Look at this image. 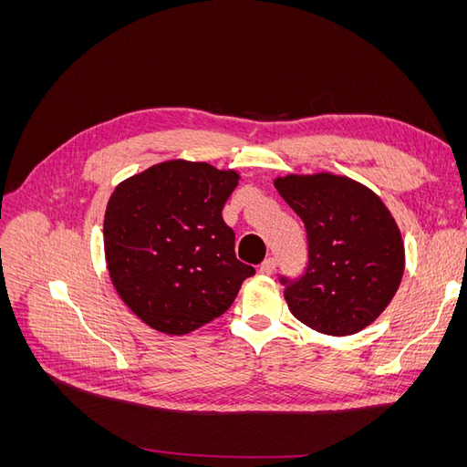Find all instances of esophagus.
<instances>
[{"mask_svg":"<svg viewBox=\"0 0 467 467\" xmlns=\"http://www.w3.org/2000/svg\"><path fill=\"white\" fill-rule=\"evenodd\" d=\"M275 268H276V259H275V257H268V259H265V261L259 265V273H261V275H273Z\"/></svg>","mask_w":467,"mask_h":467,"instance_id":"obj_1","label":"esophagus"}]
</instances>
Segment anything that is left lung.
<instances>
[{
	"instance_id": "1",
	"label": "left lung",
	"mask_w": 467,
	"mask_h": 467,
	"mask_svg": "<svg viewBox=\"0 0 467 467\" xmlns=\"http://www.w3.org/2000/svg\"><path fill=\"white\" fill-rule=\"evenodd\" d=\"M275 187L306 225L307 263L302 275H280L290 312L325 335H352L370 325L403 275V244L395 220L360 182L319 175H288Z\"/></svg>"
}]
</instances>
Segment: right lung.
<instances>
[{
    "label": "right lung",
    "mask_w": 467,
    "mask_h": 467,
    "mask_svg": "<svg viewBox=\"0 0 467 467\" xmlns=\"http://www.w3.org/2000/svg\"><path fill=\"white\" fill-rule=\"evenodd\" d=\"M237 173L208 163L165 161L126 179L110 194L103 235L122 302L169 335L220 317L255 268L235 257L222 208Z\"/></svg>",
    "instance_id": "right-lung-1"
}]
</instances>
